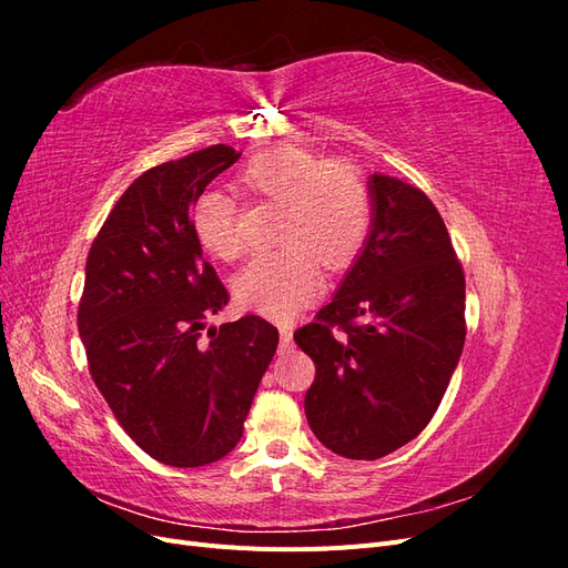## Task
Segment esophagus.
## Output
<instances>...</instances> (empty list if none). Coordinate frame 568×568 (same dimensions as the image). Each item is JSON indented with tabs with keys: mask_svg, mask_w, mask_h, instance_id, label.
<instances>
[{
	"mask_svg": "<svg viewBox=\"0 0 568 568\" xmlns=\"http://www.w3.org/2000/svg\"><path fill=\"white\" fill-rule=\"evenodd\" d=\"M280 341H282V348H288L291 341H294V332H291L288 324H280Z\"/></svg>",
	"mask_w": 568,
	"mask_h": 568,
	"instance_id": "34e87169",
	"label": "esophagus"
}]
</instances>
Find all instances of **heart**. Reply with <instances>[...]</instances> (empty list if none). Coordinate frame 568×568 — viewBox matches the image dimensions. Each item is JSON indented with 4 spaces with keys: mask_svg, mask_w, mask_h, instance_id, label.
I'll use <instances>...</instances> for the list:
<instances>
[{
    "mask_svg": "<svg viewBox=\"0 0 568 568\" xmlns=\"http://www.w3.org/2000/svg\"><path fill=\"white\" fill-rule=\"evenodd\" d=\"M255 194L284 203L282 248L261 253L236 277V296L253 311L286 320L317 296L322 263L341 270L353 263L372 225L369 184L355 163L324 161L303 149L277 146L244 173ZM192 225L199 242L222 261H234L246 242L239 205L213 186L196 199Z\"/></svg>",
    "mask_w": 568,
    "mask_h": 568,
    "instance_id": "1",
    "label": "heart"
}]
</instances>
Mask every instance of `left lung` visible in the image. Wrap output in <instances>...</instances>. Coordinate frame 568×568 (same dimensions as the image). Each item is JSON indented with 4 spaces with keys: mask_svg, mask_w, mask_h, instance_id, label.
Instances as JSON below:
<instances>
[{
    "mask_svg": "<svg viewBox=\"0 0 568 568\" xmlns=\"http://www.w3.org/2000/svg\"><path fill=\"white\" fill-rule=\"evenodd\" d=\"M372 225L317 322L294 334L313 357L305 417L332 453L379 459L424 432L459 363L464 272L422 189L372 175Z\"/></svg>",
    "mask_w": 568,
    "mask_h": 568,
    "instance_id": "1",
    "label": "left lung"
}]
</instances>
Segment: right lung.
<instances>
[{
    "label": "right lung",
    "mask_w": 568,
    "mask_h": 568,
    "mask_svg": "<svg viewBox=\"0 0 568 568\" xmlns=\"http://www.w3.org/2000/svg\"><path fill=\"white\" fill-rule=\"evenodd\" d=\"M242 151L215 144L146 170L118 199L84 267L78 332L97 388L140 448L168 467H205L236 448L280 332L227 305L192 209Z\"/></svg>",
    "instance_id": "obj_1"
}]
</instances>
